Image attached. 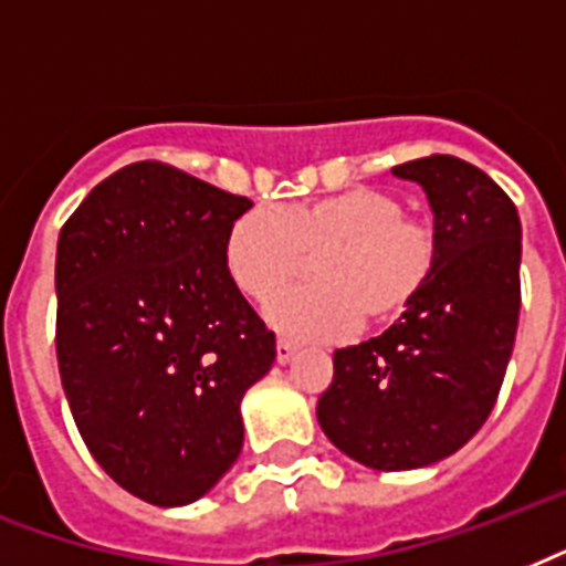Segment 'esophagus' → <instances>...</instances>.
<instances>
[{
    "label": "esophagus",
    "mask_w": 566,
    "mask_h": 566,
    "mask_svg": "<svg viewBox=\"0 0 566 566\" xmlns=\"http://www.w3.org/2000/svg\"><path fill=\"white\" fill-rule=\"evenodd\" d=\"M293 355H296V344H291V340L279 337V344H275V361L291 364Z\"/></svg>",
    "instance_id": "34e87169"
}]
</instances>
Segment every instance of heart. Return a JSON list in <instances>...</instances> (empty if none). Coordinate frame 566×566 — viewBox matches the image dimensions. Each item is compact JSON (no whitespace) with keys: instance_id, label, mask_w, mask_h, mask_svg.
Masks as SVG:
<instances>
[{"instance_id":"heart-1","label":"heart","mask_w":566,"mask_h":566,"mask_svg":"<svg viewBox=\"0 0 566 566\" xmlns=\"http://www.w3.org/2000/svg\"><path fill=\"white\" fill-rule=\"evenodd\" d=\"M314 284L279 293L270 319L300 340H332L361 326H387L413 308L438 266V231L405 213L394 193L346 188L287 205L252 208L222 240L226 273L243 296L270 300L316 258Z\"/></svg>"}]
</instances>
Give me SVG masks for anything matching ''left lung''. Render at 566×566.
Segmentation results:
<instances>
[{
    "instance_id": "1",
    "label": "left lung",
    "mask_w": 566,
    "mask_h": 566,
    "mask_svg": "<svg viewBox=\"0 0 566 566\" xmlns=\"http://www.w3.org/2000/svg\"><path fill=\"white\" fill-rule=\"evenodd\" d=\"M394 176L429 196L438 266L385 335L337 349L317 402L340 452L390 473L458 452L493 411L517 337L523 249L517 208L473 164L429 155Z\"/></svg>"
}]
</instances>
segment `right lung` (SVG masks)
<instances>
[{"instance_id":"right-lung-1","label":"right lung","mask_w":566,"mask_h":566,"mask_svg":"<svg viewBox=\"0 0 566 566\" xmlns=\"http://www.w3.org/2000/svg\"><path fill=\"white\" fill-rule=\"evenodd\" d=\"M247 196L161 161L128 164L57 234L55 349L78 434L149 505L211 491L243 447L240 399L275 335L226 273Z\"/></svg>"}]
</instances>
